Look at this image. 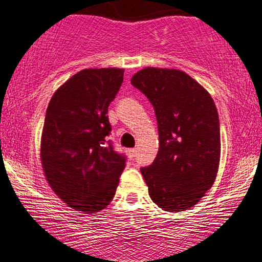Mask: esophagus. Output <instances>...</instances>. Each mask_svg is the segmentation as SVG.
<instances>
[{"instance_id":"obj_1","label":"esophagus","mask_w":262,"mask_h":262,"mask_svg":"<svg viewBox=\"0 0 262 262\" xmlns=\"http://www.w3.org/2000/svg\"><path fill=\"white\" fill-rule=\"evenodd\" d=\"M127 155H128V157L130 159H134L135 158V156H137V149L135 148H129V149H127Z\"/></svg>"}]
</instances>
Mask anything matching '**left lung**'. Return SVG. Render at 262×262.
I'll use <instances>...</instances> for the list:
<instances>
[{"mask_svg": "<svg viewBox=\"0 0 262 262\" xmlns=\"http://www.w3.org/2000/svg\"><path fill=\"white\" fill-rule=\"evenodd\" d=\"M151 102L159 149L140 171L157 206L189 210L213 184L221 159V128L210 93L177 69L148 67L130 80Z\"/></svg>", "mask_w": 262, "mask_h": 262, "instance_id": "left-lung-1", "label": "left lung"}]
</instances>
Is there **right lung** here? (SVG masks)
I'll return each mask as SVG.
<instances>
[{"mask_svg":"<svg viewBox=\"0 0 262 262\" xmlns=\"http://www.w3.org/2000/svg\"><path fill=\"white\" fill-rule=\"evenodd\" d=\"M124 69H83L55 92L45 114L40 159L49 184L69 207L83 213L105 208L125 167L107 140V109Z\"/></svg>","mask_w":262,"mask_h":262,"instance_id":"1","label":"right lung"}]
</instances>
